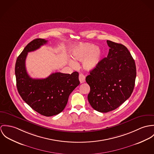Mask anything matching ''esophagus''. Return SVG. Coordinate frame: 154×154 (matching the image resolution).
Here are the masks:
<instances>
[{
  "label": "esophagus",
  "instance_id": "34e87169",
  "mask_svg": "<svg viewBox=\"0 0 154 154\" xmlns=\"http://www.w3.org/2000/svg\"><path fill=\"white\" fill-rule=\"evenodd\" d=\"M79 80L80 83H83L84 82H85V77L82 74H80L79 75Z\"/></svg>",
  "mask_w": 154,
  "mask_h": 154
}]
</instances>
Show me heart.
Masks as SVG:
<instances>
[{
    "mask_svg": "<svg viewBox=\"0 0 154 154\" xmlns=\"http://www.w3.org/2000/svg\"><path fill=\"white\" fill-rule=\"evenodd\" d=\"M72 57L74 60L83 61V67L87 70H92L95 69L101 60L102 57V50L97 45L90 44H80L72 51ZM69 64L72 67L77 66V63L69 60Z\"/></svg>",
    "mask_w": 154,
    "mask_h": 154,
    "instance_id": "heart-1",
    "label": "heart"
}]
</instances>
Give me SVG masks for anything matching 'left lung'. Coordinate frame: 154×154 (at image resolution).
Instances as JSON below:
<instances>
[{
	"label": "left lung",
	"instance_id": "8db88e82",
	"mask_svg": "<svg viewBox=\"0 0 154 154\" xmlns=\"http://www.w3.org/2000/svg\"><path fill=\"white\" fill-rule=\"evenodd\" d=\"M109 51L85 81L90 87L88 100L96 110L107 113L117 109L131 96L137 76L136 65L128 48L107 41Z\"/></svg>",
	"mask_w": 154,
	"mask_h": 154
}]
</instances>
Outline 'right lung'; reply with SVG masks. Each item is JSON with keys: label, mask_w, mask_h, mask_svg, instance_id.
<instances>
[{"label": "right lung", "mask_w": 154, "mask_h": 154, "mask_svg": "<svg viewBox=\"0 0 154 154\" xmlns=\"http://www.w3.org/2000/svg\"><path fill=\"white\" fill-rule=\"evenodd\" d=\"M47 42L37 38L25 47L16 61L15 75L17 91L22 99L35 111L49 117L64 109L69 94L79 85L80 81L77 71L71 74L55 72L42 79L30 77L25 67L28 52L36 50Z\"/></svg>", "instance_id": "1"}]
</instances>
